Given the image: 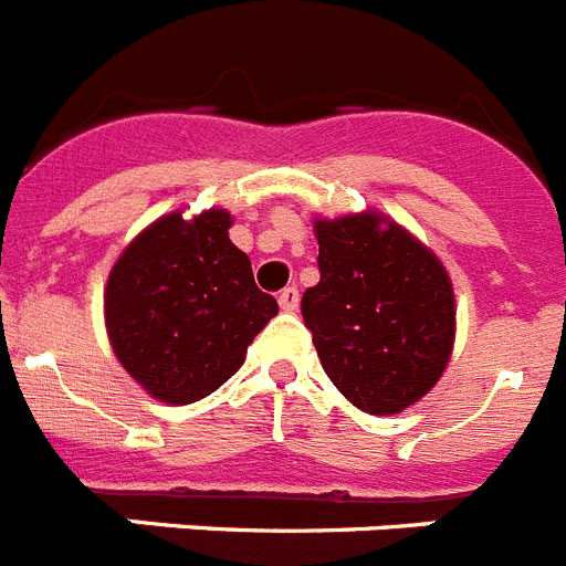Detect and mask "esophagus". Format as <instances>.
Segmentation results:
<instances>
[{
  "mask_svg": "<svg viewBox=\"0 0 566 566\" xmlns=\"http://www.w3.org/2000/svg\"><path fill=\"white\" fill-rule=\"evenodd\" d=\"M277 303H280V308H283V312H294V308H297V303H300L297 286L283 289V292L277 294Z\"/></svg>",
  "mask_w": 566,
  "mask_h": 566,
  "instance_id": "obj_1",
  "label": "esophagus"
}]
</instances>
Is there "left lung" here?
I'll list each match as a JSON object with an SVG mask.
<instances>
[{"label":"left lung","instance_id":"1","mask_svg":"<svg viewBox=\"0 0 566 566\" xmlns=\"http://www.w3.org/2000/svg\"><path fill=\"white\" fill-rule=\"evenodd\" d=\"M319 283L300 312L314 348L359 411L399 413L442 377L457 308L444 266L382 214L317 221Z\"/></svg>","mask_w":566,"mask_h":566}]
</instances>
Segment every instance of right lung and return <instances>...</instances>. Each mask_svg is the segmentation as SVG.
Masks as SVG:
<instances>
[{
	"mask_svg": "<svg viewBox=\"0 0 566 566\" xmlns=\"http://www.w3.org/2000/svg\"><path fill=\"white\" fill-rule=\"evenodd\" d=\"M229 227L223 209L192 221L164 214L109 272L104 314L113 352L161 402L189 405L218 391L277 314Z\"/></svg>",
	"mask_w": 566,
	"mask_h": 566,
	"instance_id": "1",
	"label": "right lung"
}]
</instances>
